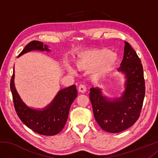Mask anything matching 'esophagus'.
I'll list each match as a JSON object with an SVG mask.
<instances>
[{
  "instance_id": "34e87169",
  "label": "esophagus",
  "mask_w": 158,
  "mask_h": 158,
  "mask_svg": "<svg viewBox=\"0 0 158 158\" xmlns=\"http://www.w3.org/2000/svg\"><path fill=\"white\" fill-rule=\"evenodd\" d=\"M78 90H79V92H80V93H84L85 92V90H86V88H85V85H84V84L79 85V86L78 88Z\"/></svg>"
}]
</instances>
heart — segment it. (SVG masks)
<instances>
[{"label": "heart", "instance_id": "1", "mask_svg": "<svg viewBox=\"0 0 158 158\" xmlns=\"http://www.w3.org/2000/svg\"><path fill=\"white\" fill-rule=\"evenodd\" d=\"M118 56L116 53L108 49H94L79 53L77 55L75 64L81 71L90 72L92 81L98 82L106 78L116 68ZM69 73L76 74L72 67L68 66Z\"/></svg>", "mask_w": 158, "mask_h": 158}]
</instances>
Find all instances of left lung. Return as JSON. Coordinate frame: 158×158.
I'll return each mask as SVG.
<instances>
[{
	"mask_svg": "<svg viewBox=\"0 0 158 158\" xmlns=\"http://www.w3.org/2000/svg\"><path fill=\"white\" fill-rule=\"evenodd\" d=\"M118 70L125 74L126 78L121 97L109 100L99 88H91L89 95L96 121L103 130L111 133L121 132L137 121L145 96L142 64L127 42L123 59Z\"/></svg>",
	"mask_w": 158,
	"mask_h": 158,
	"instance_id": "obj_1",
	"label": "left lung"
}]
</instances>
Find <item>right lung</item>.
<instances>
[{"label": "right lung", "mask_w": 158, "mask_h": 158, "mask_svg": "<svg viewBox=\"0 0 158 158\" xmlns=\"http://www.w3.org/2000/svg\"><path fill=\"white\" fill-rule=\"evenodd\" d=\"M33 50L50 51L48 46H44L42 42L33 40L26 45L18 57ZM14 78L15 72H13L10 81V89L15 111L21 121L40 135L52 136L59 133L65 126L72 103L77 96L76 85H73L60 90L50 105L42 110H37L28 107L21 100L15 89Z\"/></svg>", "instance_id": "obj_1"}]
</instances>
